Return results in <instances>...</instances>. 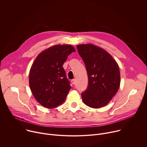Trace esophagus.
Returning a JSON list of instances; mask_svg holds the SVG:
<instances>
[{"mask_svg": "<svg viewBox=\"0 0 147 147\" xmlns=\"http://www.w3.org/2000/svg\"><path fill=\"white\" fill-rule=\"evenodd\" d=\"M76 81L75 79H73V80H71V83L73 84V85H75V84H76Z\"/></svg>", "mask_w": 147, "mask_h": 147, "instance_id": "1", "label": "esophagus"}]
</instances>
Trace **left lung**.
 Returning a JSON list of instances; mask_svg holds the SVG:
<instances>
[{
  "mask_svg": "<svg viewBox=\"0 0 147 147\" xmlns=\"http://www.w3.org/2000/svg\"><path fill=\"white\" fill-rule=\"evenodd\" d=\"M77 48L88 78L87 89L81 94L82 101L95 109L106 106L120 87L118 64L107 51L96 45L80 44Z\"/></svg>",
  "mask_w": 147,
  "mask_h": 147,
  "instance_id": "8db88e82",
  "label": "left lung"
}]
</instances>
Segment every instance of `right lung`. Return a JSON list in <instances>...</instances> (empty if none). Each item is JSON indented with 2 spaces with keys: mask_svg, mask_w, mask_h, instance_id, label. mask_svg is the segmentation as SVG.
Returning a JSON list of instances; mask_svg holds the SVG:
<instances>
[{
  "mask_svg": "<svg viewBox=\"0 0 147 147\" xmlns=\"http://www.w3.org/2000/svg\"><path fill=\"white\" fill-rule=\"evenodd\" d=\"M74 52L71 45H56L41 52L36 57L30 69L29 84L41 105L51 109L65 102L71 86L62 66Z\"/></svg>",
  "mask_w": 147,
  "mask_h": 147,
  "instance_id": "add662e5",
  "label": "right lung"
}]
</instances>
